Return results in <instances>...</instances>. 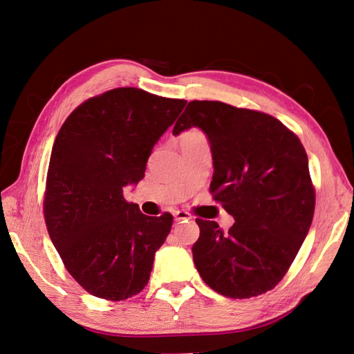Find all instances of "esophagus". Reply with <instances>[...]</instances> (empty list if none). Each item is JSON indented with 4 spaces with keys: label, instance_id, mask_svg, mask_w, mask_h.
Masks as SVG:
<instances>
[{
    "label": "esophagus",
    "instance_id": "34e87169",
    "mask_svg": "<svg viewBox=\"0 0 354 354\" xmlns=\"http://www.w3.org/2000/svg\"><path fill=\"white\" fill-rule=\"evenodd\" d=\"M172 214H174V221L176 222H183V221L191 219V214H189L187 212H183V210H177V212H174Z\"/></svg>",
    "mask_w": 354,
    "mask_h": 354
}]
</instances>
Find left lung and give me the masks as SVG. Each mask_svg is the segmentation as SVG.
Masks as SVG:
<instances>
[{
    "mask_svg": "<svg viewBox=\"0 0 354 354\" xmlns=\"http://www.w3.org/2000/svg\"><path fill=\"white\" fill-rule=\"evenodd\" d=\"M198 127L210 142V192L232 218L228 232L196 219L194 263L212 290L249 299L272 290L311 227L315 192L299 138L264 112L194 100L172 135Z\"/></svg>",
    "mask_w": 354,
    "mask_h": 354,
    "instance_id": "8db88e82",
    "label": "left lung"
}]
</instances>
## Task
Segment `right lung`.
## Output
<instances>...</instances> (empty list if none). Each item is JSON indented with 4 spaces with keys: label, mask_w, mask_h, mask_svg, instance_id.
<instances>
[{
    "label": "right lung",
    "mask_w": 354,
    "mask_h": 354,
    "mask_svg": "<svg viewBox=\"0 0 354 354\" xmlns=\"http://www.w3.org/2000/svg\"><path fill=\"white\" fill-rule=\"evenodd\" d=\"M185 106L186 100L115 88L84 102L59 129L45 221L67 272L93 296L118 301L147 286L172 216L141 213L123 189L142 180L154 144Z\"/></svg>",
    "instance_id": "right-lung-1"
}]
</instances>
